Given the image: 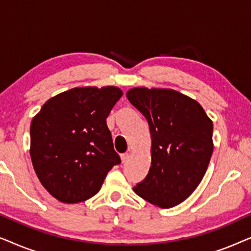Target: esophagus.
Returning a JSON list of instances; mask_svg holds the SVG:
<instances>
[{
    "label": "esophagus",
    "mask_w": 251,
    "mask_h": 251,
    "mask_svg": "<svg viewBox=\"0 0 251 251\" xmlns=\"http://www.w3.org/2000/svg\"><path fill=\"white\" fill-rule=\"evenodd\" d=\"M129 159V154L128 153H125V154H121V160H122V163H126V161Z\"/></svg>",
    "instance_id": "obj_1"
}]
</instances>
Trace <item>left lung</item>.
<instances>
[{"mask_svg":"<svg viewBox=\"0 0 251 251\" xmlns=\"http://www.w3.org/2000/svg\"><path fill=\"white\" fill-rule=\"evenodd\" d=\"M129 101L145 116L152 136V163L133 187L160 208L179 204L201 183L212 155V122L198 101L171 89L133 88Z\"/></svg>","mask_w":251,"mask_h":251,"instance_id":"8db88e82","label":"left lung"}]
</instances>
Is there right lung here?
Here are the masks:
<instances>
[{
  "instance_id": "right-lung-1",
  "label": "right lung",
  "mask_w": 251,
  "mask_h": 251,
  "mask_svg": "<svg viewBox=\"0 0 251 251\" xmlns=\"http://www.w3.org/2000/svg\"><path fill=\"white\" fill-rule=\"evenodd\" d=\"M116 87L74 88L51 98L30 125V157L41 184L64 203L88 200L121 163L106 119Z\"/></svg>"
}]
</instances>
